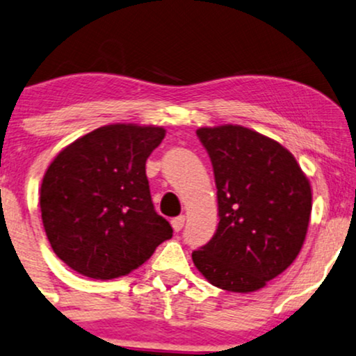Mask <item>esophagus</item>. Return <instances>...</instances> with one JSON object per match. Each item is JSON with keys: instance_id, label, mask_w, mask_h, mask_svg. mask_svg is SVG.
<instances>
[{"instance_id": "34e87169", "label": "esophagus", "mask_w": 356, "mask_h": 356, "mask_svg": "<svg viewBox=\"0 0 356 356\" xmlns=\"http://www.w3.org/2000/svg\"><path fill=\"white\" fill-rule=\"evenodd\" d=\"M184 223H186V217H182V215L181 217H175L170 220V225H172L174 232H181L184 228Z\"/></svg>"}]
</instances>
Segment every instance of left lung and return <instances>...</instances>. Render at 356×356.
<instances>
[{
	"mask_svg": "<svg viewBox=\"0 0 356 356\" xmlns=\"http://www.w3.org/2000/svg\"><path fill=\"white\" fill-rule=\"evenodd\" d=\"M213 168L218 227L192 253L210 284L253 292L287 269L302 248L312 192L286 147L253 129H197Z\"/></svg>",
	"mask_w": 356,
	"mask_h": 356,
	"instance_id": "8db88e82",
	"label": "left lung"
}]
</instances>
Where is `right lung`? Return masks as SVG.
Returning <instances> with one entry per match:
<instances>
[{
    "mask_svg": "<svg viewBox=\"0 0 356 356\" xmlns=\"http://www.w3.org/2000/svg\"><path fill=\"white\" fill-rule=\"evenodd\" d=\"M159 126L108 124L57 154L40 186V211L54 253L87 277L131 273L172 236L156 213L146 161Z\"/></svg>",
    "mask_w": 356,
    "mask_h": 356,
    "instance_id": "add662e5",
    "label": "right lung"
}]
</instances>
